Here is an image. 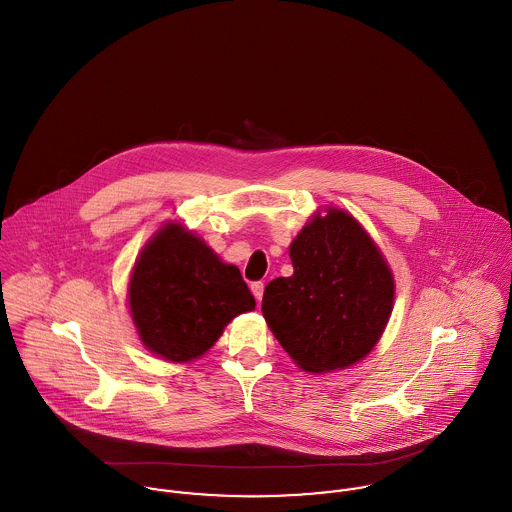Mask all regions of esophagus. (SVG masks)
<instances>
[{"mask_svg":"<svg viewBox=\"0 0 512 512\" xmlns=\"http://www.w3.org/2000/svg\"><path fill=\"white\" fill-rule=\"evenodd\" d=\"M251 291H253V295H255L257 303H261V299H263V291H265V285H263V283H253V285H251Z\"/></svg>","mask_w":512,"mask_h":512,"instance_id":"esophagus-1","label":"esophagus"}]
</instances>
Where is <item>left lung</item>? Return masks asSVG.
<instances>
[{
    "label": "left lung",
    "mask_w": 512,
    "mask_h": 512,
    "mask_svg": "<svg viewBox=\"0 0 512 512\" xmlns=\"http://www.w3.org/2000/svg\"><path fill=\"white\" fill-rule=\"evenodd\" d=\"M293 275L265 287L263 316L308 374L344 370L366 358L394 308V273L364 225L328 205L314 211L289 247Z\"/></svg>",
    "instance_id": "left-lung-1"
}]
</instances>
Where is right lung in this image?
Masks as SVG:
<instances>
[{
  "label": "right lung",
  "instance_id": "1",
  "mask_svg": "<svg viewBox=\"0 0 512 512\" xmlns=\"http://www.w3.org/2000/svg\"><path fill=\"white\" fill-rule=\"evenodd\" d=\"M128 308L146 350L186 364L204 356L235 316L253 310L255 299L235 265L184 223L168 221L132 267Z\"/></svg>",
  "mask_w": 512,
  "mask_h": 512
}]
</instances>
